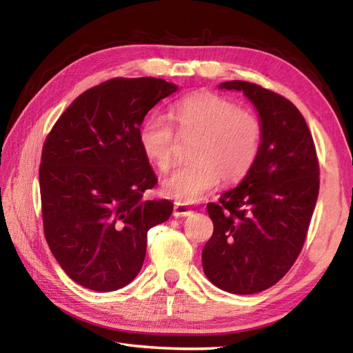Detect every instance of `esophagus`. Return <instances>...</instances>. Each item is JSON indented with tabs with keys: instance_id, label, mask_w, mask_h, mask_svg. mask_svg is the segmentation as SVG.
I'll return each instance as SVG.
<instances>
[{
	"instance_id": "1",
	"label": "esophagus",
	"mask_w": 353,
	"mask_h": 353,
	"mask_svg": "<svg viewBox=\"0 0 353 353\" xmlns=\"http://www.w3.org/2000/svg\"><path fill=\"white\" fill-rule=\"evenodd\" d=\"M193 213L191 212V208L183 205V204H174V210H172V214H174V218H185V216H190V214Z\"/></svg>"
}]
</instances>
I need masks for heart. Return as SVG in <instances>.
Here are the masks:
<instances>
[{
    "label": "heart",
    "mask_w": 353,
    "mask_h": 353,
    "mask_svg": "<svg viewBox=\"0 0 353 353\" xmlns=\"http://www.w3.org/2000/svg\"><path fill=\"white\" fill-rule=\"evenodd\" d=\"M170 118L179 132L198 135L191 160L176 166L163 177L165 196L191 204L225 183L240 182L259 159L263 130L254 113L214 93H198L182 98L170 109ZM172 129L160 115H151L141 124L139 143L146 159L160 170L171 163Z\"/></svg>",
    "instance_id": "obj_1"
}]
</instances>
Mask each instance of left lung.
Listing matches in <instances>:
<instances>
[{
  "label": "left lung",
  "instance_id": "1",
  "mask_svg": "<svg viewBox=\"0 0 353 353\" xmlns=\"http://www.w3.org/2000/svg\"><path fill=\"white\" fill-rule=\"evenodd\" d=\"M219 90L243 92L259 113L263 139L246 177L208 204L213 235L202 249L210 282L232 294L276 285L301 254L319 194V165L302 113L256 83L227 81Z\"/></svg>",
  "mask_w": 353,
  "mask_h": 353
}]
</instances>
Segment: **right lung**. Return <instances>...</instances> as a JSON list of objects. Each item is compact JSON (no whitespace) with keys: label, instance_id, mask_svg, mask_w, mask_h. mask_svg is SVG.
Wrapping results in <instances>:
<instances>
[{"label":"right lung","instance_id":"add662e5","mask_svg":"<svg viewBox=\"0 0 353 353\" xmlns=\"http://www.w3.org/2000/svg\"><path fill=\"white\" fill-rule=\"evenodd\" d=\"M179 90L155 77L110 79L79 94L57 119L41 152L45 236L67 276L109 292L140 272L151 227L170 201H143L157 183L139 130L146 113Z\"/></svg>","mask_w":353,"mask_h":353}]
</instances>
